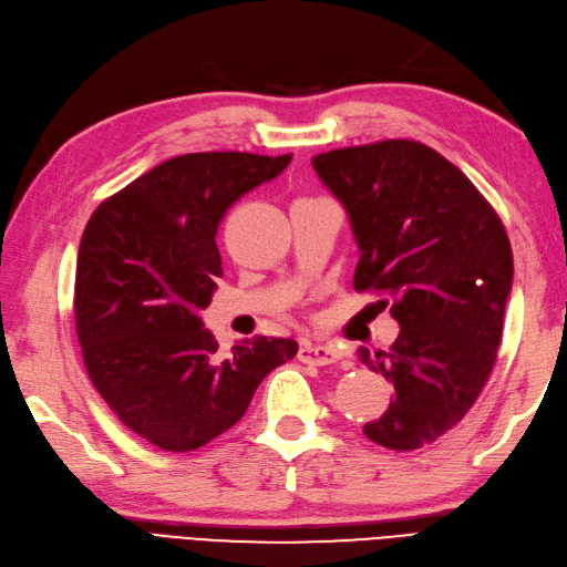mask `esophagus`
<instances>
[{"mask_svg":"<svg viewBox=\"0 0 567 567\" xmlns=\"http://www.w3.org/2000/svg\"><path fill=\"white\" fill-rule=\"evenodd\" d=\"M299 361L303 364H316V367H328L340 361V352L332 344H313V342H303L299 347Z\"/></svg>","mask_w":567,"mask_h":567,"instance_id":"1","label":"esophagus"}]
</instances>
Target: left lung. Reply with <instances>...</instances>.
Instances as JSON below:
<instances>
[{"label":"left lung","mask_w":567,"mask_h":567,"mask_svg":"<svg viewBox=\"0 0 567 567\" xmlns=\"http://www.w3.org/2000/svg\"><path fill=\"white\" fill-rule=\"evenodd\" d=\"M313 169L350 213L354 289L393 301L400 323L388 352H361L395 388L367 439L398 453L431 445L472 410L498 359L511 239L462 169L419 141L336 148Z\"/></svg>","instance_id":"8db88e82"}]
</instances>
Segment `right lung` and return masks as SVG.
<instances>
[{
    "instance_id": "1",
    "label": "right lung",
    "mask_w": 567,
    "mask_h": 567,
    "mask_svg": "<svg viewBox=\"0 0 567 567\" xmlns=\"http://www.w3.org/2000/svg\"><path fill=\"white\" fill-rule=\"evenodd\" d=\"M289 159L177 155L105 198L83 229L74 285L83 364L120 422L155 447L210 443L297 354L295 340L256 336L225 357L198 316L223 278L217 225Z\"/></svg>"
}]
</instances>
